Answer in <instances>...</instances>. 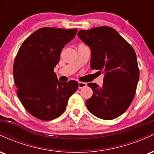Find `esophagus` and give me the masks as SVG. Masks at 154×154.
<instances>
[{
    "label": "esophagus",
    "instance_id": "1",
    "mask_svg": "<svg viewBox=\"0 0 154 154\" xmlns=\"http://www.w3.org/2000/svg\"><path fill=\"white\" fill-rule=\"evenodd\" d=\"M87 86V83L83 82H78V88L79 89H81V88H85Z\"/></svg>",
    "mask_w": 154,
    "mask_h": 154
}]
</instances>
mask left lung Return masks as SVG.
<instances>
[{
    "instance_id": "1",
    "label": "left lung",
    "mask_w": 154,
    "mask_h": 154,
    "mask_svg": "<svg viewBox=\"0 0 154 154\" xmlns=\"http://www.w3.org/2000/svg\"><path fill=\"white\" fill-rule=\"evenodd\" d=\"M77 35L91 49V68L104 75L100 87L88 84L93 94L86 100L87 108L100 119H115L128 109L135 96L140 75L135 51L110 26L80 30Z\"/></svg>"
}]
</instances>
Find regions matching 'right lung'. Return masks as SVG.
Instances as JSON below:
<instances>
[{"instance_id":"right-lung-1","label":"right lung","mask_w":154,"mask_h":154,"mask_svg":"<svg viewBox=\"0 0 154 154\" xmlns=\"http://www.w3.org/2000/svg\"><path fill=\"white\" fill-rule=\"evenodd\" d=\"M77 32L40 28L23 42L17 52L13 69L17 95L24 109L39 119L49 121L61 116L78 88L77 81L60 82L54 72L61 50Z\"/></svg>"}]
</instances>
